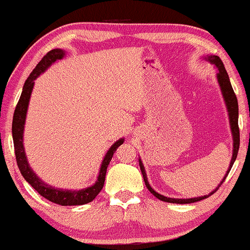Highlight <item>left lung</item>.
Wrapping results in <instances>:
<instances>
[{
	"mask_svg": "<svg viewBox=\"0 0 250 250\" xmlns=\"http://www.w3.org/2000/svg\"><path fill=\"white\" fill-rule=\"evenodd\" d=\"M204 61L209 62L210 64H212L213 66L217 69V82H218V85L220 87V90H222V95L223 99L225 101V105L226 109H228V113H229V127H231V132H232V138H233V153H232V160L229 162V167L226 171V174L223 178L222 181H220L218 187H216V189H213L212 192H210L208 195H204V196H199V197H192V199H172V197H167L162 195V194L157 193L156 190L153 189V187L150 186L149 184L148 178H147V173H146L145 167L142 164L141 158H139V165H140L141 168V173L144 176V180L146 186L149 189V192L153 194L154 196H156L158 200L164 201V202H168V203H178V204H187V203H194L197 202V201L204 200L207 197H209L210 195H212L213 193L216 192L217 189L219 188L220 185L223 184V181L226 179L228 174L231 168L234 164V162L236 160V156H238V151H239V146H240V133H239V126H238V118H239V106H238V100H236V96L234 94V90L232 88L231 82H229V74L226 72L224 64H223L222 60L216 55H207V56L202 57Z\"/></svg>",
	"mask_w": 250,
	"mask_h": 250,
	"instance_id": "8db88e82",
	"label": "left lung"
}]
</instances>
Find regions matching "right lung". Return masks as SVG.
Listing matches in <instances>:
<instances>
[{"mask_svg": "<svg viewBox=\"0 0 250 250\" xmlns=\"http://www.w3.org/2000/svg\"><path fill=\"white\" fill-rule=\"evenodd\" d=\"M65 56V51L63 49H53L50 50L47 55H44L43 58L39 62L38 65L35 69L32 71L30 77L27 78L22 87V92L19 99L18 104L16 106L15 113H14V121H12V139H14V147H15V154L16 160H17V164L19 170H21V176L24 179L31 185L37 192L43 196L44 199L49 200L50 202H54L60 206H82V204H86L92 202V201L97 196V194L101 192L104 185L105 180V173L106 167L111 161V158L117 150L119 146L124 144V138L119 139L113 144L109 150L106 151L104 158H103L101 167H100L99 176H97V180L95 184L92 186L87 187V188L83 189H63V188H56V187L51 186V185L44 183L41 178H39L37 173L32 170L27 162V157H26L25 148H24V128H25V122H26V115H27L28 103H30L31 94L34 87V80L43 73L51 64H54L57 60H62Z\"/></svg>", "mask_w": 250, "mask_h": 250, "instance_id": "obj_1", "label": "right lung"}]
</instances>
